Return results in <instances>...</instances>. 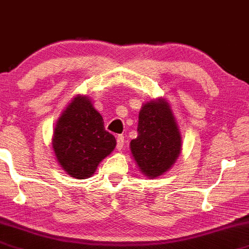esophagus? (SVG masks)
Listing matches in <instances>:
<instances>
[{"mask_svg": "<svg viewBox=\"0 0 249 249\" xmlns=\"http://www.w3.org/2000/svg\"><path fill=\"white\" fill-rule=\"evenodd\" d=\"M124 146V135H119L116 139V148L119 151H121Z\"/></svg>", "mask_w": 249, "mask_h": 249, "instance_id": "obj_1", "label": "esophagus"}]
</instances>
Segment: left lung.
Wrapping results in <instances>:
<instances>
[{"label":"left lung","instance_id":"1","mask_svg":"<svg viewBox=\"0 0 249 249\" xmlns=\"http://www.w3.org/2000/svg\"><path fill=\"white\" fill-rule=\"evenodd\" d=\"M181 151L179 128L166 100L145 103L139 113L138 138L130 141L135 162L148 178L164 175Z\"/></svg>","mask_w":249,"mask_h":249}]
</instances>
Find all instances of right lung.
<instances>
[{"label":"right lung","mask_w":249,"mask_h":249,"mask_svg":"<svg viewBox=\"0 0 249 249\" xmlns=\"http://www.w3.org/2000/svg\"><path fill=\"white\" fill-rule=\"evenodd\" d=\"M116 140L107 132L101 114L88 96L78 95L66 107L55 124L52 147L70 177L87 179L114 151Z\"/></svg>","instance_id":"1"}]
</instances>
